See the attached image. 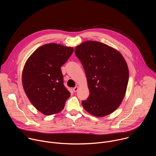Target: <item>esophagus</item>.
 I'll list each match as a JSON object with an SVG mask.
<instances>
[{
	"mask_svg": "<svg viewBox=\"0 0 156 156\" xmlns=\"http://www.w3.org/2000/svg\"><path fill=\"white\" fill-rule=\"evenodd\" d=\"M78 86H76V87H73V91H74V92H77L78 91Z\"/></svg>",
	"mask_w": 156,
	"mask_h": 156,
	"instance_id": "34e87169",
	"label": "esophagus"
}]
</instances>
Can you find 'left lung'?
<instances>
[{"label":"left lung","mask_w":156,"mask_h":156,"mask_svg":"<svg viewBox=\"0 0 156 156\" xmlns=\"http://www.w3.org/2000/svg\"><path fill=\"white\" fill-rule=\"evenodd\" d=\"M75 53L86 73L89 95L81 101L90 114L103 117L114 112L125 96L129 81L127 64L119 52L106 44L87 41Z\"/></svg>","instance_id":"obj_1"}]
</instances>
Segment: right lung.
<instances>
[{
    "label": "right lung",
    "instance_id": "add662e5",
    "mask_svg": "<svg viewBox=\"0 0 156 156\" xmlns=\"http://www.w3.org/2000/svg\"><path fill=\"white\" fill-rule=\"evenodd\" d=\"M73 52L57 43L44 44L27 60L22 73L24 90L35 108L49 116L62 111L70 93L64 85L61 67Z\"/></svg>",
    "mask_w": 156,
    "mask_h": 156
}]
</instances>
